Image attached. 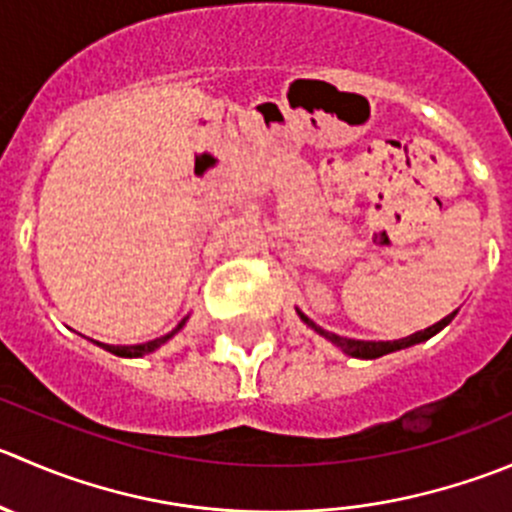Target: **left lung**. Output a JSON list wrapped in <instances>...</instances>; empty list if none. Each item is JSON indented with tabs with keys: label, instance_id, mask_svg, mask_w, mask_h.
<instances>
[{
	"label": "left lung",
	"instance_id": "obj_1",
	"mask_svg": "<svg viewBox=\"0 0 512 512\" xmlns=\"http://www.w3.org/2000/svg\"><path fill=\"white\" fill-rule=\"evenodd\" d=\"M297 315H300V320L305 322V325H310L312 330L320 332L325 340L335 342L337 347H340L342 352H347V355L352 357H362V360H375V357H382L388 355V352H395V350H403V347H410V345H418V342H425L430 340L433 335H438L440 330H443L445 325H448L450 320L455 317V312H450L448 317H443L440 322H435L433 327H425V330L415 332V335H408V337H400V340H380V342H372V340H352V337H342V335H335V332H327L322 330L320 325H315V322L310 320V317L305 315V312L297 310Z\"/></svg>",
	"mask_w": 512,
	"mask_h": 512
}]
</instances>
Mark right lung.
<instances>
[{
  "instance_id": "add662e5",
  "label": "right lung",
  "mask_w": 512,
  "mask_h": 512,
  "mask_svg": "<svg viewBox=\"0 0 512 512\" xmlns=\"http://www.w3.org/2000/svg\"><path fill=\"white\" fill-rule=\"evenodd\" d=\"M185 322H187V317L172 332H167V335L157 337V340L142 342V345H104V342H97V345H102L104 350L114 352V355H119V357H142V355H147V352H155L160 345H165V342L170 340V337L175 335V332H180L182 327H185Z\"/></svg>"
}]
</instances>
